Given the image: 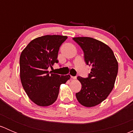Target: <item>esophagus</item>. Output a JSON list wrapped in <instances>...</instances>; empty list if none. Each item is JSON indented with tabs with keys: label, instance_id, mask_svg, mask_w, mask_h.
<instances>
[{
	"label": "esophagus",
	"instance_id": "34e87169",
	"mask_svg": "<svg viewBox=\"0 0 133 133\" xmlns=\"http://www.w3.org/2000/svg\"><path fill=\"white\" fill-rule=\"evenodd\" d=\"M71 78L72 79H74V80H75V79H76V76H71Z\"/></svg>",
	"mask_w": 133,
	"mask_h": 133
}]
</instances>
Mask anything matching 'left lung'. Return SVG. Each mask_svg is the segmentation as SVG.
I'll return each instance as SVG.
<instances>
[{
	"mask_svg": "<svg viewBox=\"0 0 133 133\" xmlns=\"http://www.w3.org/2000/svg\"><path fill=\"white\" fill-rule=\"evenodd\" d=\"M82 49L85 63L92 67L89 76H78L82 84L76 97L81 105L96 106L112 91L118 74V64L112 49L102 42L91 37L73 38Z\"/></svg>",
	"mask_w": 133,
	"mask_h": 133,
	"instance_id": "obj_1",
	"label": "left lung"
}]
</instances>
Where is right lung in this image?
Wrapping results in <instances>:
<instances>
[{"label":"right lung","instance_id":"obj_1","mask_svg":"<svg viewBox=\"0 0 133 133\" xmlns=\"http://www.w3.org/2000/svg\"><path fill=\"white\" fill-rule=\"evenodd\" d=\"M68 38L63 35H44L31 41L20 57V76L22 85L33 102L42 107L49 106L57 100L62 84L70 75L49 73L48 69L57 60L59 48Z\"/></svg>","mask_w":133,"mask_h":133}]
</instances>
